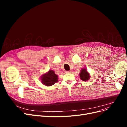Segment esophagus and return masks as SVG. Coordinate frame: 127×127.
Wrapping results in <instances>:
<instances>
[{
	"label": "esophagus",
	"instance_id": "obj_1",
	"mask_svg": "<svg viewBox=\"0 0 127 127\" xmlns=\"http://www.w3.org/2000/svg\"><path fill=\"white\" fill-rule=\"evenodd\" d=\"M71 71H71V70H70V71H67L66 72H67V73H70Z\"/></svg>",
	"mask_w": 127,
	"mask_h": 127
}]
</instances>
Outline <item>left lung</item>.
Here are the masks:
<instances>
[{
	"label": "left lung",
	"mask_w": 127,
	"mask_h": 127,
	"mask_svg": "<svg viewBox=\"0 0 127 127\" xmlns=\"http://www.w3.org/2000/svg\"><path fill=\"white\" fill-rule=\"evenodd\" d=\"M80 78L83 81H87V80L90 78V75L86 68H82L81 71L79 73Z\"/></svg>",
	"instance_id": "8db88e82"
}]
</instances>
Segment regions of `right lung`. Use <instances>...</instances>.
I'll use <instances>...</instances> for the list:
<instances>
[{
	"mask_svg": "<svg viewBox=\"0 0 127 127\" xmlns=\"http://www.w3.org/2000/svg\"><path fill=\"white\" fill-rule=\"evenodd\" d=\"M58 75L55 74V71L52 70H49L45 74L41 76V80L42 84L47 86H51L58 82Z\"/></svg>",
	"mask_w": 127,
	"mask_h": 127,
	"instance_id": "add662e5",
	"label": "right lung"
}]
</instances>
